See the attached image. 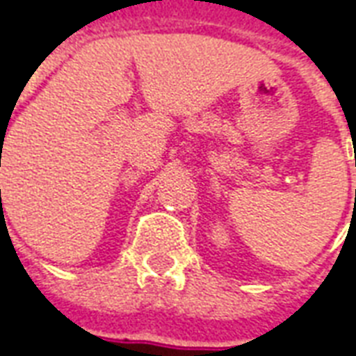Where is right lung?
<instances>
[{
  "instance_id": "1",
  "label": "right lung",
  "mask_w": 356,
  "mask_h": 356,
  "mask_svg": "<svg viewBox=\"0 0 356 356\" xmlns=\"http://www.w3.org/2000/svg\"><path fill=\"white\" fill-rule=\"evenodd\" d=\"M0 193H1V191H0Z\"/></svg>"
}]
</instances>
